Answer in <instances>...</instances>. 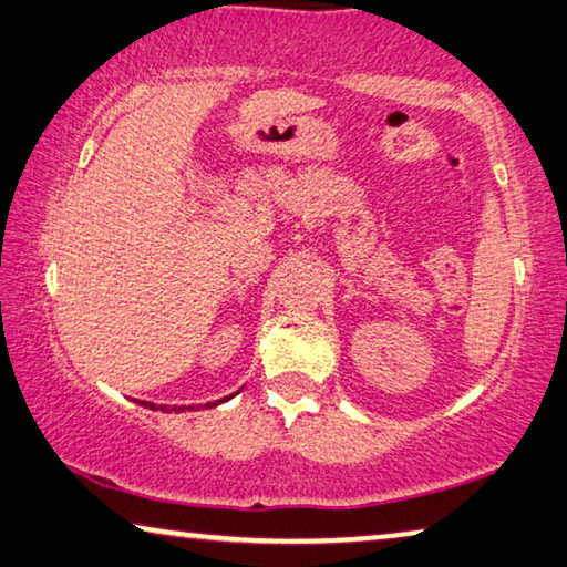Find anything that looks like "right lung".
<instances>
[{
    "mask_svg": "<svg viewBox=\"0 0 567 567\" xmlns=\"http://www.w3.org/2000/svg\"><path fill=\"white\" fill-rule=\"evenodd\" d=\"M236 395V393H234ZM234 395H228V398H234ZM228 398H220V401H213V403H200V405H154V403H148V401H141V405H146V409H151V411H164V413H182V411H200V409H210V405H218V403H223V401H228Z\"/></svg>",
    "mask_w": 567,
    "mask_h": 567,
    "instance_id": "1",
    "label": "right lung"
}]
</instances>
